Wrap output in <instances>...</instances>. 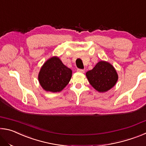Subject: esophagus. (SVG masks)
<instances>
[{"instance_id":"esophagus-1","label":"esophagus","mask_w":146,"mask_h":146,"mask_svg":"<svg viewBox=\"0 0 146 146\" xmlns=\"http://www.w3.org/2000/svg\"><path fill=\"white\" fill-rule=\"evenodd\" d=\"M77 71L80 73H84V70H82V69H77Z\"/></svg>"}]
</instances>
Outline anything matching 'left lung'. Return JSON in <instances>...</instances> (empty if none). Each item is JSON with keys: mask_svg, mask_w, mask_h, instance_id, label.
Masks as SVG:
<instances>
[{"mask_svg": "<svg viewBox=\"0 0 146 146\" xmlns=\"http://www.w3.org/2000/svg\"><path fill=\"white\" fill-rule=\"evenodd\" d=\"M89 82L98 92H106L114 86L118 75L114 67L108 62L100 61L93 70L86 73Z\"/></svg>", "mask_w": 146, "mask_h": 146, "instance_id": "left-lung-1", "label": "left lung"}]
</instances>
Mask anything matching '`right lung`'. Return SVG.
<instances>
[{"label":"right lung","mask_w":146,"mask_h":146,"mask_svg":"<svg viewBox=\"0 0 146 146\" xmlns=\"http://www.w3.org/2000/svg\"><path fill=\"white\" fill-rule=\"evenodd\" d=\"M72 76L71 69L64 65L57 56L48 59L38 73V81L44 90L59 92L68 84Z\"/></svg>","instance_id":"right-lung-1"}]
</instances>
